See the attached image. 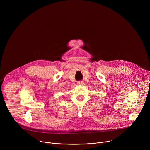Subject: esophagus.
<instances>
[{
    "label": "esophagus",
    "instance_id": "1",
    "mask_svg": "<svg viewBox=\"0 0 150 150\" xmlns=\"http://www.w3.org/2000/svg\"><path fill=\"white\" fill-rule=\"evenodd\" d=\"M83 83V82H82V81H79V82H78V85H82Z\"/></svg>",
    "mask_w": 150,
    "mask_h": 150
}]
</instances>
